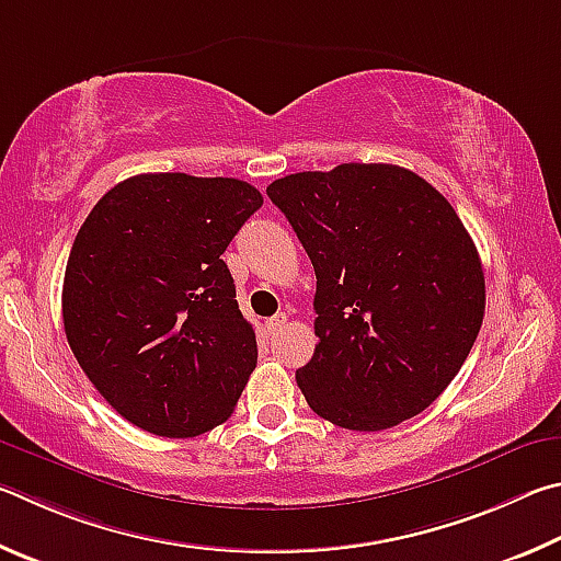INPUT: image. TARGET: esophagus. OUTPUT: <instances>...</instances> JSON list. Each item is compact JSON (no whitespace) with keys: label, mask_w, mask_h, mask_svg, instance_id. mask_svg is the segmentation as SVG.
<instances>
[{"label":"esophagus","mask_w":561,"mask_h":561,"mask_svg":"<svg viewBox=\"0 0 561 561\" xmlns=\"http://www.w3.org/2000/svg\"><path fill=\"white\" fill-rule=\"evenodd\" d=\"M286 320H288L286 312H278V316H273L271 320H265V328H268V335H275V332H278L283 325H286Z\"/></svg>","instance_id":"34e87169"}]
</instances>
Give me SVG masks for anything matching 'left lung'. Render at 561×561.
<instances>
[{
	"mask_svg": "<svg viewBox=\"0 0 561 561\" xmlns=\"http://www.w3.org/2000/svg\"><path fill=\"white\" fill-rule=\"evenodd\" d=\"M316 268V355L296 371L318 416L381 431L444 394L483 325L485 275L454 206L397 164L268 184Z\"/></svg>",
	"mask_w": 561,
	"mask_h": 561,
	"instance_id": "8db88e82",
	"label": "left lung"
}]
</instances>
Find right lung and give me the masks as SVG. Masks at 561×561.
I'll use <instances>...</instances> for the list:
<instances>
[{
	"mask_svg": "<svg viewBox=\"0 0 561 561\" xmlns=\"http://www.w3.org/2000/svg\"><path fill=\"white\" fill-rule=\"evenodd\" d=\"M263 196L231 176L137 174L88 214L64 275V330L117 414L154 436L224 424L259 359L221 259Z\"/></svg>",
	"mask_w": 561,
	"mask_h": 561,
	"instance_id": "right-lung-1",
	"label": "right lung"
}]
</instances>
